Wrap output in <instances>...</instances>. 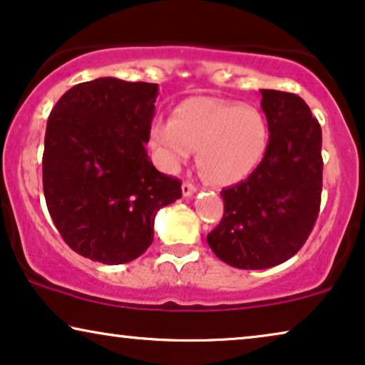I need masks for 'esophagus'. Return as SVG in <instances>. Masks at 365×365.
Returning a JSON list of instances; mask_svg holds the SVG:
<instances>
[{"label":"esophagus","mask_w":365,"mask_h":365,"mask_svg":"<svg viewBox=\"0 0 365 365\" xmlns=\"http://www.w3.org/2000/svg\"><path fill=\"white\" fill-rule=\"evenodd\" d=\"M194 192H196V186H194V184H191V182H184L182 184L184 197H191V196H194Z\"/></svg>","instance_id":"1"}]
</instances>
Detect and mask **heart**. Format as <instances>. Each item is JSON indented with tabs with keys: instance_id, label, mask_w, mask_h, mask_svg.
Instances as JSON below:
<instances>
[{
	"instance_id": "heart-1",
	"label": "heart",
	"mask_w": 365,
	"mask_h": 365,
	"mask_svg": "<svg viewBox=\"0 0 365 365\" xmlns=\"http://www.w3.org/2000/svg\"><path fill=\"white\" fill-rule=\"evenodd\" d=\"M269 129L256 108L214 98H191L173 119L153 123L149 143L159 168L176 174L197 149V168L217 186L246 179L266 154Z\"/></svg>"
}]
</instances>
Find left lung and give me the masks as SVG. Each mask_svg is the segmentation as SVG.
I'll list each match as a JSON object with an SVG mask.
<instances>
[{"label": "left lung", "instance_id": "obj_1", "mask_svg": "<svg viewBox=\"0 0 365 365\" xmlns=\"http://www.w3.org/2000/svg\"><path fill=\"white\" fill-rule=\"evenodd\" d=\"M269 143L246 181L221 191L224 216L207 234L222 262L267 269L304 246L316 222L322 191V131L297 94L261 89Z\"/></svg>", "mask_w": 365, "mask_h": 365}]
</instances>
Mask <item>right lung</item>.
<instances>
[{"label":"right lung","instance_id":"right-lung-1","mask_svg":"<svg viewBox=\"0 0 365 365\" xmlns=\"http://www.w3.org/2000/svg\"><path fill=\"white\" fill-rule=\"evenodd\" d=\"M158 84L98 78L73 86L48 118L43 189L54 226L74 252L126 264L151 246L161 207L181 181L148 156Z\"/></svg>","mask_w":365,"mask_h":365}]
</instances>
